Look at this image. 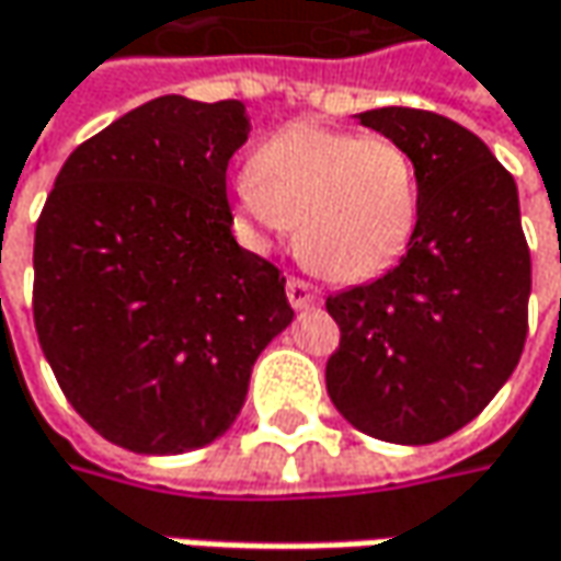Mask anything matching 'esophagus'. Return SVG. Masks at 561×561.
<instances>
[{"label": "esophagus", "instance_id": "1", "mask_svg": "<svg viewBox=\"0 0 561 561\" xmlns=\"http://www.w3.org/2000/svg\"><path fill=\"white\" fill-rule=\"evenodd\" d=\"M285 295H288V305L295 307V310H307V307L320 305V291L305 279H291L285 282Z\"/></svg>", "mask_w": 561, "mask_h": 561}]
</instances>
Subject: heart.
I'll use <instances>...</instances> for the list:
<instances>
[{
	"instance_id": "1",
	"label": "heart",
	"mask_w": 561,
	"mask_h": 561,
	"mask_svg": "<svg viewBox=\"0 0 561 561\" xmlns=\"http://www.w3.org/2000/svg\"><path fill=\"white\" fill-rule=\"evenodd\" d=\"M238 209L260 244L298 226V254L329 279L364 282L408 251L421 182L402 144L298 122L266 137L238 184Z\"/></svg>"
}]
</instances>
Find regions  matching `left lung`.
<instances>
[{
    "label": "left lung",
    "mask_w": 561,
    "mask_h": 561,
    "mask_svg": "<svg viewBox=\"0 0 561 561\" xmlns=\"http://www.w3.org/2000/svg\"><path fill=\"white\" fill-rule=\"evenodd\" d=\"M354 118L411 153L421 216L396 270L327 298L342 329L327 389L360 433L426 446L471 424L518 367L530 298L518 187L446 115L386 106Z\"/></svg>",
    "instance_id": "8db88e82"
}]
</instances>
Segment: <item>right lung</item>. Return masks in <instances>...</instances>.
I'll return each mask as SVG.
<instances>
[{
  "mask_svg": "<svg viewBox=\"0 0 561 561\" xmlns=\"http://www.w3.org/2000/svg\"><path fill=\"white\" fill-rule=\"evenodd\" d=\"M241 100L157 96L65 159L34 234V327L103 439L182 455L234 424L260 352L291 323L285 276L232 234Z\"/></svg>",
  "mask_w": 561,
  "mask_h": 561,
  "instance_id": "1",
  "label": "right lung"
}]
</instances>
